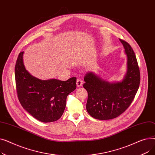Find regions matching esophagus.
Listing matches in <instances>:
<instances>
[{
	"instance_id": "34e87169",
	"label": "esophagus",
	"mask_w": 155,
	"mask_h": 155,
	"mask_svg": "<svg viewBox=\"0 0 155 155\" xmlns=\"http://www.w3.org/2000/svg\"><path fill=\"white\" fill-rule=\"evenodd\" d=\"M83 84V81L82 79L80 78H78L77 80V85L78 87H80Z\"/></svg>"
}]
</instances>
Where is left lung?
I'll list each match as a JSON object with an SVG mask.
<instances>
[{"instance_id":"8db88e82","label":"left lung","mask_w":155,"mask_h":155,"mask_svg":"<svg viewBox=\"0 0 155 155\" xmlns=\"http://www.w3.org/2000/svg\"><path fill=\"white\" fill-rule=\"evenodd\" d=\"M127 55V72L121 82L110 83L93 72L84 77V87L88 92L86 109L92 117L99 120L116 118L132 103L139 88L140 72L131 46L119 39Z\"/></svg>"}]
</instances>
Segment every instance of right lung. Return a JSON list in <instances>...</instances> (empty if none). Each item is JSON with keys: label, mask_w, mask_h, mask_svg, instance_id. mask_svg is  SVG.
<instances>
[{"label": "right lung", "mask_w": 155, "mask_h": 155, "mask_svg": "<svg viewBox=\"0 0 155 155\" xmlns=\"http://www.w3.org/2000/svg\"><path fill=\"white\" fill-rule=\"evenodd\" d=\"M23 54L24 51L19 54L15 67L16 90L21 105L39 121L51 123L58 120L66 107L68 95L77 87V78L67 81L38 79L25 68Z\"/></svg>", "instance_id": "obj_1"}]
</instances>
